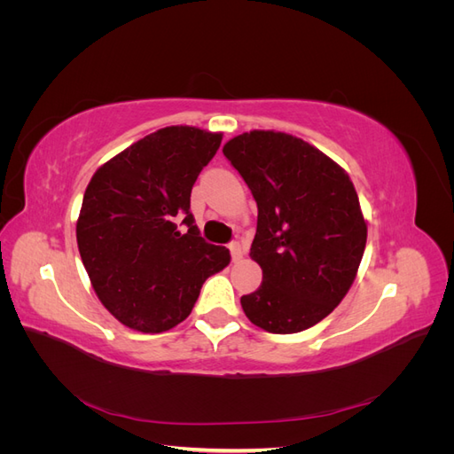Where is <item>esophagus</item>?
I'll return each mask as SVG.
<instances>
[{
	"instance_id": "obj_1",
	"label": "esophagus",
	"mask_w": 454,
	"mask_h": 454,
	"mask_svg": "<svg viewBox=\"0 0 454 454\" xmlns=\"http://www.w3.org/2000/svg\"><path fill=\"white\" fill-rule=\"evenodd\" d=\"M229 250H231V255H232V259H235V261H239L242 257V254H244L240 242H237V240L229 242Z\"/></svg>"
}]
</instances>
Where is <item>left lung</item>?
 <instances>
[{"instance_id": "8db88e82", "label": "left lung", "mask_w": 454, "mask_h": 454, "mask_svg": "<svg viewBox=\"0 0 454 454\" xmlns=\"http://www.w3.org/2000/svg\"><path fill=\"white\" fill-rule=\"evenodd\" d=\"M223 155L257 202L250 255L263 282L242 309L265 332H303L333 312L358 272L367 225L356 189L339 164L284 132H244Z\"/></svg>"}]
</instances>
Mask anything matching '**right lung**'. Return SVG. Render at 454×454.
Here are the masks:
<instances>
[{"label": "right lung", "instance_id": "add662e5", "mask_svg": "<svg viewBox=\"0 0 454 454\" xmlns=\"http://www.w3.org/2000/svg\"><path fill=\"white\" fill-rule=\"evenodd\" d=\"M219 144L222 134L167 127L94 172L77 246L96 295L127 327L160 333L184 322L206 278L229 265L191 214V189Z\"/></svg>", "mask_w": 454, "mask_h": 454}]
</instances>
